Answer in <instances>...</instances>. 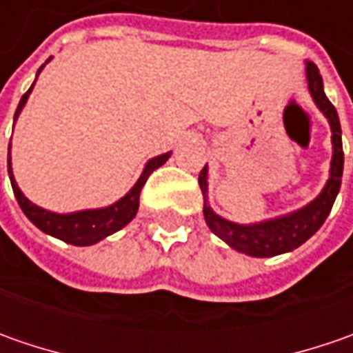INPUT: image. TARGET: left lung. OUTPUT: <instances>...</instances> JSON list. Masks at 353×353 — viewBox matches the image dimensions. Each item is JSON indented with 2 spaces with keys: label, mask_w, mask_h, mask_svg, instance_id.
<instances>
[{
  "label": "left lung",
  "mask_w": 353,
  "mask_h": 353,
  "mask_svg": "<svg viewBox=\"0 0 353 353\" xmlns=\"http://www.w3.org/2000/svg\"><path fill=\"white\" fill-rule=\"evenodd\" d=\"M306 80H308V90H310L314 102L320 108V112L328 117L330 128H332L334 155L330 179L324 186V190L320 192V196L312 200L308 206L292 212L289 216H281L275 220H267V222L253 225H239L228 222L218 214H214L204 200V220H206L208 228L216 236L222 237L230 248L241 251L245 255H251V257H273V255L287 253V251L296 250L299 245H303L306 239L314 236L320 230V225L324 224V220L332 210L334 200L340 192L342 172H344V151H342V128H340L338 112L332 102L326 98L320 70L312 62H306ZM206 174H208L206 167L198 174V184L202 188V194H206V190H208Z\"/></svg>",
  "instance_id": "left-lung-1"
}]
</instances>
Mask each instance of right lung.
Masks as SVG:
<instances>
[{
    "mask_svg": "<svg viewBox=\"0 0 353 353\" xmlns=\"http://www.w3.org/2000/svg\"><path fill=\"white\" fill-rule=\"evenodd\" d=\"M31 90H33V86L23 94L19 105H17V112H15V119L19 116L21 108L27 102ZM169 157L170 153H165V155L151 159L145 165V170L139 176V181L135 183V186L121 200H117L116 204H112L108 208H100V210H82L74 212V214H54V212L43 210V208L31 204L27 198L23 196L19 186L15 184L13 172H11V159H9V155H7V170H9L11 186H13V194L17 198V202H19L21 210L41 232H45V234L52 237H59V239L66 241V243H72V245H92V243L100 241L103 237L112 236L114 232L121 230L123 225L129 224L135 218L137 208H139V192H141L143 184L147 183L149 174L155 169H159Z\"/></svg>",
    "mask_w": 353,
    "mask_h": 353,
    "instance_id": "add662e5",
    "label": "right lung"
}]
</instances>
